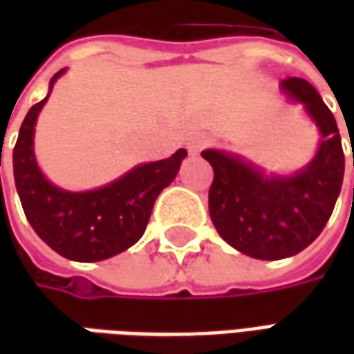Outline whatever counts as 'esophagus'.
Instances as JSON below:
<instances>
[{
	"instance_id": "esophagus-1",
	"label": "esophagus",
	"mask_w": 354,
	"mask_h": 354,
	"mask_svg": "<svg viewBox=\"0 0 354 354\" xmlns=\"http://www.w3.org/2000/svg\"><path fill=\"white\" fill-rule=\"evenodd\" d=\"M210 144V140L205 136V134H195L192 138L187 140V149H189V153H199L203 147H207Z\"/></svg>"
}]
</instances>
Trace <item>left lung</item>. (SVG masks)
Returning a JSON list of instances; mask_svg holds the SVG:
<instances>
[{"label":"left lung","instance_id":"left-lung-1","mask_svg":"<svg viewBox=\"0 0 354 354\" xmlns=\"http://www.w3.org/2000/svg\"><path fill=\"white\" fill-rule=\"evenodd\" d=\"M290 98L305 104L322 140L317 157L296 176H263L235 155L203 151L214 170L208 210L220 237L258 260H282L319 237L342 192L345 155L332 111L301 77L281 83ZM354 165V155H353Z\"/></svg>","mask_w":354,"mask_h":354}]
</instances>
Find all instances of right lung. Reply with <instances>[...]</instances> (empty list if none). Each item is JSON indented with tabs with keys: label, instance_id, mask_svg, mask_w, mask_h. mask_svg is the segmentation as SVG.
<instances>
[{
	"label": "right lung",
	"instance_id": "add662e5",
	"mask_svg": "<svg viewBox=\"0 0 354 354\" xmlns=\"http://www.w3.org/2000/svg\"><path fill=\"white\" fill-rule=\"evenodd\" d=\"M62 72L50 80V87ZM45 102L30 108L12 149L15 184L24 214L60 256L73 261L108 260L144 235L157 195L176 178L187 151L178 149L169 159L140 165L94 192H64L45 180L34 157V124Z\"/></svg>",
	"mask_w": 354,
	"mask_h": 354
}]
</instances>
